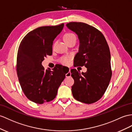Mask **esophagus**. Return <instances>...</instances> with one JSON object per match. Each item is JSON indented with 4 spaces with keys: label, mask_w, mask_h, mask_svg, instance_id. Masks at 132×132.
<instances>
[{
    "label": "esophagus",
    "mask_w": 132,
    "mask_h": 132,
    "mask_svg": "<svg viewBox=\"0 0 132 132\" xmlns=\"http://www.w3.org/2000/svg\"><path fill=\"white\" fill-rule=\"evenodd\" d=\"M64 69H66L67 68H63ZM70 76H71V73H70V69H69V72L65 74V76L66 77H70Z\"/></svg>",
    "instance_id": "obj_1"
}]
</instances>
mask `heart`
<instances>
[{
  "label": "heart",
  "instance_id": "b5f03b06",
  "mask_svg": "<svg viewBox=\"0 0 132 132\" xmlns=\"http://www.w3.org/2000/svg\"><path fill=\"white\" fill-rule=\"evenodd\" d=\"M64 40L65 42V43H67L69 41L73 39H76V36L75 35L72 33H67L64 35ZM70 60H71V57L70 56H64L60 59V62L64 65H68L70 63Z\"/></svg>",
  "mask_w": 132,
  "mask_h": 132
}]
</instances>
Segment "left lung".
Instances as JSON below:
<instances>
[{
    "label": "left lung",
    "instance_id": "obj_1",
    "mask_svg": "<svg viewBox=\"0 0 132 132\" xmlns=\"http://www.w3.org/2000/svg\"><path fill=\"white\" fill-rule=\"evenodd\" d=\"M78 35V53L75 57V66H85L86 73L70 70L75 80L72 86L74 98L85 104L97 101L104 95L111 78V56L104 36L97 28L82 22L66 24Z\"/></svg>",
    "mask_w": 132,
    "mask_h": 132
}]
</instances>
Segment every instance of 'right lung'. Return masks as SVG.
<instances>
[{
	"instance_id": "obj_1",
	"label": "right lung",
	"mask_w": 132,
	"mask_h": 132,
	"mask_svg": "<svg viewBox=\"0 0 132 132\" xmlns=\"http://www.w3.org/2000/svg\"><path fill=\"white\" fill-rule=\"evenodd\" d=\"M63 27L64 23L37 28L26 35L19 46L16 66L19 82L26 96L36 104L55 98L65 77L61 65L50 70L41 64L45 57L52 55L53 41Z\"/></svg>"
}]
</instances>
